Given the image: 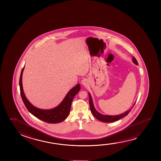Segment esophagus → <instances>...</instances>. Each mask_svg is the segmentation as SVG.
I'll use <instances>...</instances> for the list:
<instances>
[{
	"label": "esophagus",
	"mask_w": 161,
	"mask_h": 161,
	"mask_svg": "<svg viewBox=\"0 0 161 161\" xmlns=\"http://www.w3.org/2000/svg\"><path fill=\"white\" fill-rule=\"evenodd\" d=\"M88 80L86 79H84L82 80L81 84L84 85V86H86L88 85Z\"/></svg>",
	"instance_id": "1"
}]
</instances>
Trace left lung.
Listing matches in <instances>:
<instances>
[{
    "mask_svg": "<svg viewBox=\"0 0 161 161\" xmlns=\"http://www.w3.org/2000/svg\"><path fill=\"white\" fill-rule=\"evenodd\" d=\"M132 61L136 65H138V63L137 62L136 59L134 57L132 58ZM88 95H89V104H90V107L91 112L96 118H97L98 120H99L102 121V122H104V123H112V122L117 121L119 119H121L122 118L125 117L126 115H127L131 111V109H130V110H128V111H126L124 113H122L121 114L117 115H105L101 114L99 113L98 112L97 110H96V109H95L94 106H93V104L92 99L90 93H88ZM135 103L134 104V106Z\"/></svg>",
    "mask_w": 161,
    "mask_h": 161,
    "instance_id": "obj_1",
    "label": "left lung"
}]
</instances>
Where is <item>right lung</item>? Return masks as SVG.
Segmentation results:
<instances>
[{"label":"right lung","mask_w":161,"mask_h":161,"mask_svg":"<svg viewBox=\"0 0 161 161\" xmlns=\"http://www.w3.org/2000/svg\"><path fill=\"white\" fill-rule=\"evenodd\" d=\"M24 67L22 68L19 80L20 94L22 97L24 103L26 106L27 110H29V112L31 113L32 114L37 118L38 119L47 122L48 123H58L64 121L68 116L70 113L71 103L74 98L75 97V95L79 92L80 90V84H77V85H76L74 87H73L69 91V92L66 95L63 101L57 107L48 110L39 109L33 106L27 100L24 92L22 87V76Z\"/></svg>","instance_id":"add662e5"}]
</instances>
